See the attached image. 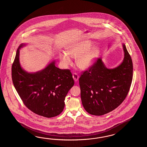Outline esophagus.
<instances>
[{"instance_id":"obj_1","label":"esophagus","mask_w":147,"mask_h":147,"mask_svg":"<svg viewBox=\"0 0 147 147\" xmlns=\"http://www.w3.org/2000/svg\"><path fill=\"white\" fill-rule=\"evenodd\" d=\"M72 77H73V78L75 80V81H78V78L79 77V76L77 73H76V72L74 73L73 75H72Z\"/></svg>"}]
</instances>
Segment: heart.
I'll return each mask as SVG.
<instances>
[{"instance_id":"1","label":"heart","mask_w":147,"mask_h":147,"mask_svg":"<svg viewBox=\"0 0 147 147\" xmlns=\"http://www.w3.org/2000/svg\"><path fill=\"white\" fill-rule=\"evenodd\" d=\"M92 46L90 41L84 40L73 44L68 48L67 53H61L60 55V61L64 66H68L71 63L70 58H77L76 65L80 68L86 69L90 67L99 53V49L94 47L89 50Z\"/></svg>"}]
</instances>
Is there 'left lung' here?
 <instances>
[{"mask_svg":"<svg viewBox=\"0 0 147 147\" xmlns=\"http://www.w3.org/2000/svg\"><path fill=\"white\" fill-rule=\"evenodd\" d=\"M123 48L124 59L117 67L108 69L98 58L80 76L81 101L90 115L101 116L112 111L128 94L133 77V64L124 44Z\"/></svg>","mask_w":147,"mask_h":147,"instance_id":"left-lung-1","label":"left lung"}]
</instances>
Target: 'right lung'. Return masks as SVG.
<instances>
[{"label":"right lung","instance_id":"obj_1","mask_svg":"<svg viewBox=\"0 0 147 147\" xmlns=\"http://www.w3.org/2000/svg\"><path fill=\"white\" fill-rule=\"evenodd\" d=\"M17 50L11 67L13 84L23 103L32 112L51 118L60 115L65 107L67 94L75 84L69 69L56 67L55 61L40 71L30 74L22 68Z\"/></svg>","mask_w":147,"mask_h":147}]
</instances>
